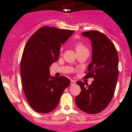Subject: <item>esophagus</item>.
<instances>
[{
  "mask_svg": "<svg viewBox=\"0 0 132 132\" xmlns=\"http://www.w3.org/2000/svg\"><path fill=\"white\" fill-rule=\"evenodd\" d=\"M76 84V82L75 80H71L70 81V85H73Z\"/></svg>",
  "mask_w": 132,
  "mask_h": 132,
  "instance_id": "esophagus-1",
  "label": "esophagus"
}]
</instances>
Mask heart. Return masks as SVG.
Returning a JSON list of instances; mask_svg holds the SVG:
<instances>
[{
    "instance_id": "obj_1",
    "label": "heart",
    "mask_w": 132,
    "mask_h": 132,
    "mask_svg": "<svg viewBox=\"0 0 132 132\" xmlns=\"http://www.w3.org/2000/svg\"><path fill=\"white\" fill-rule=\"evenodd\" d=\"M75 47V50H76L77 52L81 51V50H87L85 45H84V44L82 42H78L77 43H76Z\"/></svg>"
}]
</instances>
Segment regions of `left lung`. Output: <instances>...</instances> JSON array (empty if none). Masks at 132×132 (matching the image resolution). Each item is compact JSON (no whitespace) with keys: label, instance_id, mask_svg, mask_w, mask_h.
I'll return each mask as SVG.
<instances>
[{"label":"left lung","instance_id":"8db88e82","mask_svg":"<svg viewBox=\"0 0 132 132\" xmlns=\"http://www.w3.org/2000/svg\"><path fill=\"white\" fill-rule=\"evenodd\" d=\"M82 35L92 42V62L85 77H92L94 80L90 85L81 81L77 82L81 92L75 97V103L81 110L96 114L104 110L113 98L118 75V53L112 41L103 33L90 30Z\"/></svg>","mask_w":132,"mask_h":132}]
</instances>
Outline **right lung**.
Listing matches in <instances>:
<instances>
[{
	"instance_id": "add662e5",
	"label": "right lung",
	"mask_w": 132,
	"mask_h": 132,
	"mask_svg": "<svg viewBox=\"0 0 132 132\" xmlns=\"http://www.w3.org/2000/svg\"><path fill=\"white\" fill-rule=\"evenodd\" d=\"M73 30L44 26L27 42L20 62L23 92L30 106L40 113L54 110L70 80L63 76L50 75V67L58 60L62 44Z\"/></svg>"
}]
</instances>
